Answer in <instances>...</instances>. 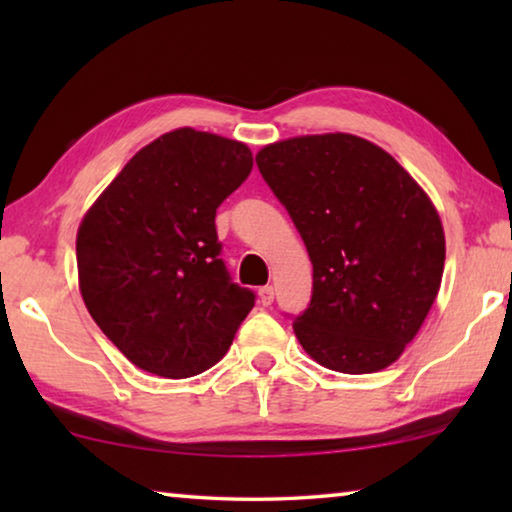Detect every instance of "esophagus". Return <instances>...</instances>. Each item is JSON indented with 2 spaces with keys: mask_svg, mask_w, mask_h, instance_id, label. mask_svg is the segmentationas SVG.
<instances>
[{
  "mask_svg": "<svg viewBox=\"0 0 512 512\" xmlns=\"http://www.w3.org/2000/svg\"><path fill=\"white\" fill-rule=\"evenodd\" d=\"M273 300H275V289L273 287H262L259 289V302H262L264 307H271L273 305Z\"/></svg>",
  "mask_w": 512,
  "mask_h": 512,
  "instance_id": "34e87169",
  "label": "esophagus"
}]
</instances>
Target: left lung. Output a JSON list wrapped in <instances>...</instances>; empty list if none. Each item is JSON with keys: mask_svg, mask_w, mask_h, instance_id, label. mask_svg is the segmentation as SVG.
<instances>
[{"mask_svg": "<svg viewBox=\"0 0 512 512\" xmlns=\"http://www.w3.org/2000/svg\"><path fill=\"white\" fill-rule=\"evenodd\" d=\"M255 160L314 264L311 302L293 320L300 345L345 375L391 366L443 280L445 232L429 196L393 155L348 133L268 144Z\"/></svg>", "mask_w": 512, "mask_h": 512, "instance_id": "1", "label": "left lung"}]
</instances>
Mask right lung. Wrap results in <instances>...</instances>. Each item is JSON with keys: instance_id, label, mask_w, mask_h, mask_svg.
<instances>
[{"instance_id": "1", "label": "right lung", "mask_w": 512, "mask_h": 512, "mask_svg": "<svg viewBox=\"0 0 512 512\" xmlns=\"http://www.w3.org/2000/svg\"><path fill=\"white\" fill-rule=\"evenodd\" d=\"M253 153L178 128L137 151L83 216L76 264L85 307L137 368L185 379L230 350L255 293L225 268L216 207L248 178Z\"/></svg>"}]
</instances>
